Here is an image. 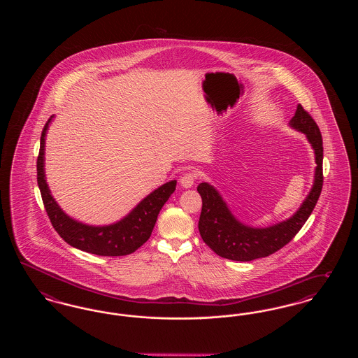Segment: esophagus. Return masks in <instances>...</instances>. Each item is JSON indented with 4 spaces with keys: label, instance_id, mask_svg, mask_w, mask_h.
<instances>
[{
    "label": "esophagus",
    "instance_id": "esophagus-1",
    "mask_svg": "<svg viewBox=\"0 0 358 358\" xmlns=\"http://www.w3.org/2000/svg\"><path fill=\"white\" fill-rule=\"evenodd\" d=\"M196 181V173L194 171H187L182 174V177L180 178V184L181 187H190Z\"/></svg>",
    "mask_w": 358,
    "mask_h": 358
}]
</instances>
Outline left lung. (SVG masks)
Masks as SVG:
<instances>
[{"label":"left lung","mask_w":358,"mask_h":358,"mask_svg":"<svg viewBox=\"0 0 358 358\" xmlns=\"http://www.w3.org/2000/svg\"><path fill=\"white\" fill-rule=\"evenodd\" d=\"M289 126L306 134L307 141L314 149L317 168L314 184L306 200L287 220L266 228L245 225L231 213L215 187L208 182H201L197 187L203 199L199 231L205 244L217 255L238 262H251L270 256L289 243L311 215L324 185L322 136L315 120L301 104H298L295 115L289 120Z\"/></svg>","instance_id":"obj_1"}]
</instances>
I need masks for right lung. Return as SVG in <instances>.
I'll return each instance as SVG.
<instances>
[{
	"instance_id": "1",
	"label": "right lung",
	"mask_w": 358,
	"mask_h": 358,
	"mask_svg": "<svg viewBox=\"0 0 358 358\" xmlns=\"http://www.w3.org/2000/svg\"><path fill=\"white\" fill-rule=\"evenodd\" d=\"M52 118L53 115L45 123L40 138V152L37 157V184L40 187L47 215L55 231L69 245L88 254L99 256H124L133 254L150 238L157 222V216L161 208L171 197V193L176 190L177 181L173 180L155 189L136 205L126 217H123L118 222L103 227H94L71 219L52 197L51 190L45 180V134Z\"/></svg>"
}]
</instances>
